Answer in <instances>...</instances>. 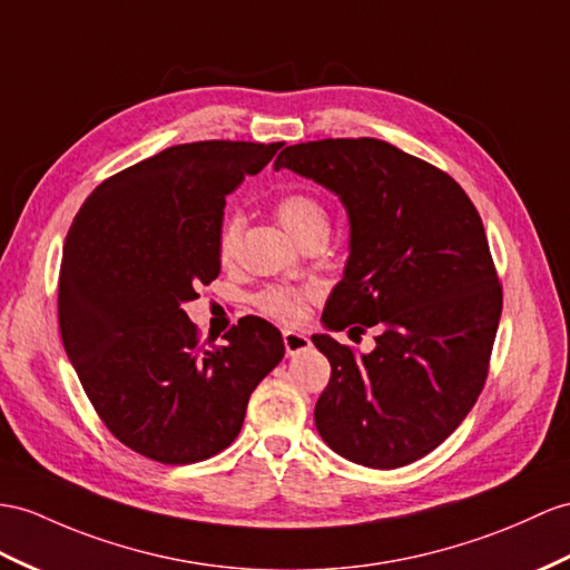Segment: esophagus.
<instances>
[{"label":"esophagus","instance_id":"1","mask_svg":"<svg viewBox=\"0 0 570 570\" xmlns=\"http://www.w3.org/2000/svg\"><path fill=\"white\" fill-rule=\"evenodd\" d=\"M283 341H285V351H287V355H297V353H302V351H307L309 345H312V341L307 338V333L293 331V328L283 331Z\"/></svg>","mask_w":570,"mask_h":570}]
</instances>
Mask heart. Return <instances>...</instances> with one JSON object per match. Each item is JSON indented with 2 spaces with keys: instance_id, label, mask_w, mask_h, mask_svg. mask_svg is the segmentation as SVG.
Instances as JSON below:
<instances>
[{
  "instance_id": "heart-1",
  "label": "heart",
  "mask_w": 570,
  "mask_h": 570,
  "mask_svg": "<svg viewBox=\"0 0 570 570\" xmlns=\"http://www.w3.org/2000/svg\"><path fill=\"white\" fill-rule=\"evenodd\" d=\"M275 217L281 219V225L293 234L297 242L309 237L312 232H328V215L324 203L307 190H289L285 196L275 200ZM242 234V217L232 215L222 222L219 234H217V254L222 261H232L237 254ZM304 299L307 293L295 287H281L273 285L256 297V304L261 312H266L273 318H281V322H297L304 314Z\"/></svg>"
}]
</instances>
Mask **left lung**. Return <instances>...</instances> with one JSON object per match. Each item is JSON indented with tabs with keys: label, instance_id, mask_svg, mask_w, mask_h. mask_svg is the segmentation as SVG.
I'll return each mask as SVG.
<instances>
[{
	"label": "left lung",
	"instance_id": "obj_1",
	"mask_svg": "<svg viewBox=\"0 0 570 570\" xmlns=\"http://www.w3.org/2000/svg\"><path fill=\"white\" fill-rule=\"evenodd\" d=\"M281 169L336 193L351 219L326 328H377L367 355L312 336L331 363L318 435L355 464L406 466L454 433L489 374L503 289L483 222L452 176L374 137L289 145Z\"/></svg>",
	"mask_w": 570,
	"mask_h": 570
}]
</instances>
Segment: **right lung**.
Segmentation results:
<instances>
[{"label":"right lung","mask_w":570,"mask_h":570,"mask_svg":"<svg viewBox=\"0 0 570 570\" xmlns=\"http://www.w3.org/2000/svg\"><path fill=\"white\" fill-rule=\"evenodd\" d=\"M283 142L176 145L96 186L67 232L58 316L67 357L104 425L161 464L210 460L239 435L248 396L285 355L244 316L205 348L184 312L219 275L225 198Z\"/></svg>","instance_id":"1"}]
</instances>
